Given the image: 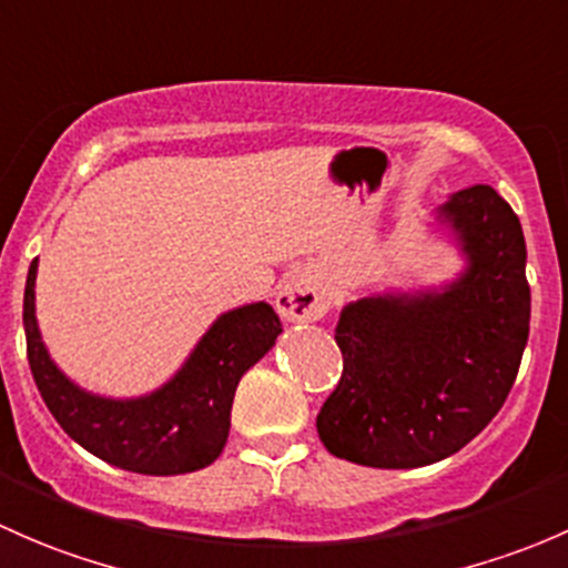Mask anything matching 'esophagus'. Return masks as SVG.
I'll return each mask as SVG.
<instances>
[{
	"label": "esophagus",
	"instance_id": "obj_1",
	"mask_svg": "<svg viewBox=\"0 0 568 568\" xmlns=\"http://www.w3.org/2000/svg\"><path fill=\"white\" fill-rule=\"evenodd\" d=\"M327 295L325 290L306 273H295L278 290L276 308L290 323H317L327 314Z\"/></svg>",
	"mask_w": 568,
	"mask_h": 568
}]
</instances>
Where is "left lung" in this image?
Masks as SVG:
<instances>
[{"label": "left lung", "mask_w": 568, "mask_h": 568, "mask_svg": "<svg viewBox=\"0 0 568 568\" xmlns=\"http://www.w3.org/2000/svg\"><path fill=\"white\" fill-rule=\"evenodd\" d=\"M467 256L443 292L344 306L342 379L317 415L320 440L366 467H424L457 454L498 415L530 331L517 213L489 185L440 207Z\"/></svg>", "instance_id": "obj_1"}]
</instances>
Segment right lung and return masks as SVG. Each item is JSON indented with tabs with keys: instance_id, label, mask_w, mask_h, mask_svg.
Instances as JSON below:
<instances>
[{
	"instance_id": "add662e5",
	"label": "right lung",
	"mask_w": 568,
	"mask_h": 568,
	"mask_svg": "<svg viewBox=\"0 0 568 568\" xmlns=\"http://www.w3.org/2000/svg\"><path fill=\"white\" fill-rule=\"evenodd\" d=\"M32 260L23 290V333L34 385L57 424L109 465L144 476H178L207 467L224 452L237 383L282 333L267 303L226 312L202 336L185 366L155 394L103 399L73 385L54 366L34 320Z\"/></svg>"
}]
</instances>
